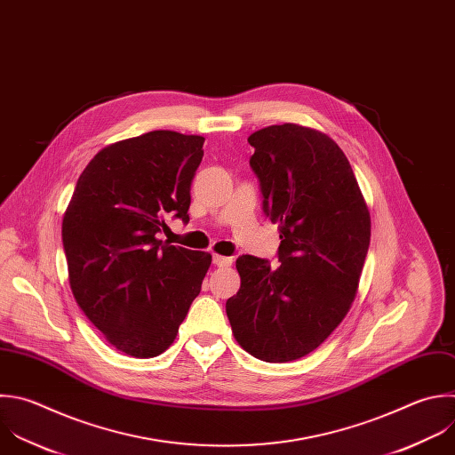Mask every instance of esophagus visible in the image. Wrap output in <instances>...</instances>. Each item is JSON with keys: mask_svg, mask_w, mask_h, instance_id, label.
<instances>
[{"mask_svg": "<svg viewBox=\"0 0 455 455\" xmlns=\"http://www.w3.org/2000/svg\"><path fill=\"white\" fill-rule=\"evenodd\" d=\"M212 262H214L218 267H228V266H232V257H223V255L214 253V255H212Z\"/></svg>", "mask_w": 455, "mask_h": 455, "instance_id": "1", "label": "esophagus"}]
</instances>
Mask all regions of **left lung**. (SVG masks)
<instances>
[{
  "label": "left lung",
  "mask_w": 455,
  "mask_h": 455,
  "mask_svg": "<svg viewBox=\"0 0 455 455\" xmlns=\"http://www.w3.org/2000/svg\"><path fill=\"white\" fill-rule=\"evenodd\" d=\"M248 142L264 212L280 228V264L239 257L241 287L227 299V316L250 355L289 363L316 350L348 315L371 218L347 156L327 133L283 123Z\"/></svg>",
  "instance_id": "obj_1"
}]
</instances>
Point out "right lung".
Segmentation results:
<instances>
[{
	"instance_id": "1",
	"label": "right lung",
	"mask_w": 455,
	"mask_h": 455,
	"mask_svg": "<svg viewBox=\"0 0 455 455\" xmlns=\"http://www.w3.org/2000/svg\"><path fill=\"white\" fill-rule=\"evenodd\" d=\"M204 137L154 130L101 148L80 175L62 220L73 296L119 352H166L212 262L157 237L166 216L189 220Z\"/></svg>"
}]
</instances>
